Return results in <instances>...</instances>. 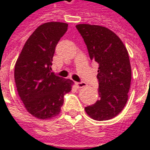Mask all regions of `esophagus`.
Masks as SVG:
<instances>
[{
	"label": "esophagus",
	"instance_id": "1",
	"mask_svg": "<svg viewBox=\"0 0 150 150\" xmlns=\"http://www.w3.org/2000/svg\"><path fill=\"white\" fill-rule=\"evenodd\" d=\"M76 86H77L78 88H81V87H84L86 86L85 82L81 81V82H76Z\"/></svg>",
	"mask_w": 150,
	"mask_h": 150
}]
</instances>
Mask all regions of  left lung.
Returning a JSON list of instances; mask_svg holds the SVG:
<instances>
[{
  "label": "left lung",
  "mask_w": 150,
  "mask_h": 150,
  "mask_svg": "<svg viewBox=\"0 0 150 150\" xmlns=\"http://www.w3.org/2000/svg\"><path fill=\"white\" fill-rule=\"evenodd\" d=\"M90 59L99 64V100L86 107L94 120L112 119L124 108L128 100L132 69L127 50L113 32L105 27L77 24Z\"/></svg>",
  "instance_id": "8db88e82"
}]
</instances>
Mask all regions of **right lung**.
<instances>
[{
  "mask_svg": "<svg viewBox=\"0 0 150 150\" xmlns=\"http://www.w3.org/2000/svg\"><path fill=\"white\" fill-rule=\"evenodd\" d=\"M68 24L49 22L39 26L27 40L14 67L18 96L28 112L40 119L57 116L64 96L73 81L51 73L55 46Z\"/></svg>",
  "mask_w": 150,
  "mask_h": 150,
  "instance_id": "1",
  "label": "right lung"
}]
</instances>
